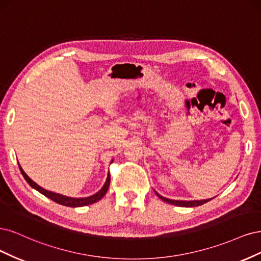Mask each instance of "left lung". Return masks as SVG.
<instances>
[{
    "instance_id": "obj_1",
    "label": "left lung",
    "mask_w": 261,
    "mask_h": 261,
    "mask_svg": "<svg viewBox=\"0 0 261 261\" xmlns=\"http://www.w3.org/2000/svg\"><path fill=\"white\" fill-rule=\"evenodd\" d=\"M157 196L163 199L164 201H167L168 204H171V205H175V206H180V207H195V206H200L203 205L205 203H207V201L212 200L213 198L210 199H204V200H190V201H186V200H172V199H168L166 197H163L162 195H159L158 193H156Z\"/></svg>"
}]
</instances>
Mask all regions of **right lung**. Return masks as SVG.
Wrapping results in <instances>:
<instances>
[{
	"label": "right lung",
	"mask_w": 261,
	"mask_h": 261,
	"mask_svg": "<svg viewBox=\"0 0 261 261\" xmlns=\"http://www.w3.org/2000/svg\"><path fill=\"white\" fill-rule=\"evenodd\" d=\"M113 162V161H112ZM19 166V165H18ZM19 169H20V172L21 174L23 175L24 180H26L28 182V184L30 187H32L33 189H36L38 192H40L41 194H43L44 196L48 197L49 199H52L53 201H55V203L57 204H61L63 206H69V207H82V206H87V205H90V204H93V203H96V201H98L100 198H102L105 194L106 192L109 188V184H111V174L108 173L107 175V179H106V182L104 184V187L100 189L96 194L92 195V196H89V197H85V198H72V197H67V196H64V195H61V194H57V193H53V192H49V191H46L44 189H42L41 187H39L37 183L33 182L29 176L23 172V170L21 169V167L19 166Z\"/></svg>",
	"instance_id": "obj_1"
}]
</instances>
